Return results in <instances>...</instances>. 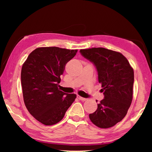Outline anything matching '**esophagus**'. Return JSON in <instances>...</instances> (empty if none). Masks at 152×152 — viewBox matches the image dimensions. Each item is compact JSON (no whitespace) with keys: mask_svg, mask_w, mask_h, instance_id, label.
<instances>
[{"mask_svg":"<svg viewBox=\"0 0 152 152\" xmlns=\"http://www.w3.org/2000/svg\"><path fill=\"white\" fill-rule=\"evenodd\" d=\"M77 98L79 99H80V100H82V101H86L87 99L86 98H84V97H82L80 96V95H77Z\"/></svg>","mask_w":152,"mask_h":152,"instance_id":"esophagus-1","label":"esophagus"}]
</instances>
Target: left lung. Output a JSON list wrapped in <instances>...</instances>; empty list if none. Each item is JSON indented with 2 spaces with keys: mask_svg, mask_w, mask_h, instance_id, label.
Segmentation results:
<instances>
[{
  "mask_svg": "<svg viewBox=\"0 0 152 152\" xmlns=\"http://www.w3.org/2000/svg\"><path fill=\"white\" fill-rule=\"evenodd\" d=\"M83 57L94 64L104 97L97 104L91 121L99 128L111 127L127 113L133 98L134 69L121 53L104 48L80 50Z\"/></svg>",
  "mask_w": 152,
  "mask_h": 152,
  "instance_id": "left-lung-1",
  "label": "left lung"
}]
</instances>
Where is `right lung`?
I'll return each instance as SVG.
<instances>
[{
	"label": "right lung",
	"mask_w": 152,
	"mask_h": 152,
	"mask_svg": "<svg viewBox=\"0 0 152 152\" xmlns=\"http://www.w3.org/2000/svg\"><path fill=\"white\" fill-rule=\"evenodd\" d=\"M77 52L58 47L38 48L29 55L22 66L25 104L31 115L45 125L61 121L76 98L75 94L64 93L58 86L66 64Z\"/></svg>",
	"instance_id": "add662e5"
}]
</instances>
